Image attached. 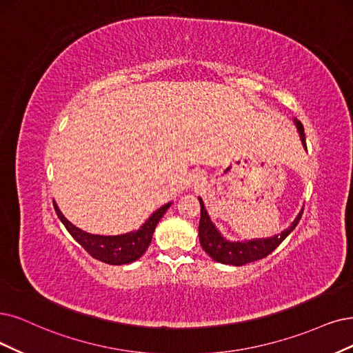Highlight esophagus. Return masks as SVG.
Returning a JSON list of instances; mask_svg holds the SVG:
<instances>
[{"label":"esophagus","instance_id":"34e87169","mask_svg":"<svg viewBox=\"0 0 353 353\" xmlns=\"http://www.w3.org/2000/svg\"><path fill=\"white\" fill-rule=\"evenodd\" d=\"M193 179H194V180H196V181H199V180H201V179H202V176H201V174H198V173H196V174H193Z\"/></svg>","mask_w":353,"mask_h":353}]
</instances>
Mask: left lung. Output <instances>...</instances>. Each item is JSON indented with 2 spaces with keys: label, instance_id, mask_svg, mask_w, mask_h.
<instances>
[{
  "label": "left lung",
  "instance_id": "8db88e82",
  "mask_svg": "<svg viewBox=\"0 0 353 353\" xmlns=\"http://www.w3.org/2000/svg\"><path fill=\"white\" fill-rule=\"evenodd\" d=\"M294 123L298 129L299 138H301L303 147L307 150L304 126L296 119H294ZM198 199L201 203L199 241H201L202 249L206 252L208 256H211L215 262L224 263V265H232V266H243L247 263H252V262H256V260H260L266 257L268 254H270L286 237L290 236L291 231L298 225L299 219H301V215H303V210H301L288 228L283 230L281 234H275V236L272 237L253 239V240H244V241H231V240H227L215 227V224L210 218V214L206 211L202 198H198Z\"/></svg>",
  "mask_w": 353,
  "mask_h": 353
}]
</instances>
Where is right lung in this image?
I'll return each mask as SVG.
<instances>
[{"instance_id": "right-lung-1", "label": "right lung", "mask_w": 353, "mask_h": 353, "mask_svg": "<svg viewBox=\"0 0 353 353\" xmlns=\"http://www.w3.org/2000/svg\"><path fill=\"white\" fill-rule=\"evenodd\" d=\"M172 203L173 202H168L159 208L155 212H152L151 216L141 225L139 230L130 231L126 234H119V236H99V234L85 232L71 224L59 211V208L55 202L54 206L61 223L68 230L74 240L84 247V250L90 256H93L103 263L119 266L132 263L145 253L152 240V234L157 224H159V221L163 218L168 208L172 206Z\"/></svg>"}]
</instances>
